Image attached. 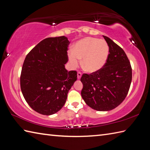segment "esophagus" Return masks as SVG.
<instances>
[{
  "label": "esophagus",
  "mask_w": 150,
  "mask_h": 150,
  "mask_svg": "<svg viewBox=\"0 0 150 150\" xmlns=\"http://www.w3.org/2000/svg\"><path fill=\"white\" fill-rule=\"evenodd\" d=\"M81 76H82V73L81 72H78L77 73V79H80L81 78Z\"/></svg>",
  "instance_id": "obj_1"
}]
</instances>
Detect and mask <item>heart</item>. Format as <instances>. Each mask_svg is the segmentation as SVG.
I'll list each match as a JSON object with an SVG mask.
<instances>
[{
	"mask_svg": "<svg viewBox=\"0 0 150 150\" xmlns=\"http://www.w3.org/2000/svg\"><path fill=\"white\" fill-rule=\"evenodd\" d=\"M109 53V46L104 40L88 37L75 43L73 52L69 53L68 58L73 68L77 67L82 59L84 69L87 72L94 73L106 64Z\"/></svg>",
	"mask_w": 150,
	"mask_h": 150,
	"instance_id": "obj_1",
	"label": "heart"
}]
</instances>
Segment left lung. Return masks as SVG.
Wrapping results in <instances>:
<instances>
[{
	"label": "left lung",
	"instance_id": "obj_1",
	"mask_svg": "<svg viewBox=\"0 0 150 150\" xmlns=\"http://www.w3.org/2000/svg\"><path fill=\"white\" fill-rule=\"evenodd\" d=\"M109 46L106 64L91 74L84 73L81 95L92 109L106 111L117 107L125 99L131 85L132 69L124 51L109 37L103 36Z\"/></svg>",
	"mask_w": 150,
	"mask_h": 150
}]
</instances>
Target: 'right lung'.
I'll list each match as a JSON object with an SVG mask.
<instances>
[{
  "label": "right lung",
  "mask_w": 150,
  "mask_h": 150,
  "mask_svg": "<svg viewBox=\"0 0 150 150\" xmlns=\"http://www.w3.org/2000/svg\"><path fill=\"white\" fill-rule=\"evenodd\" d=\"M69 44L65 36L42 40L26 55L21 75L22 95L37 112L51 115L64 105L77 73L65 68Z\"/></svg>",
  "instance_id": "add662e5"
}]
</instances>
